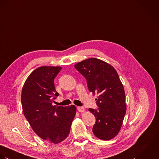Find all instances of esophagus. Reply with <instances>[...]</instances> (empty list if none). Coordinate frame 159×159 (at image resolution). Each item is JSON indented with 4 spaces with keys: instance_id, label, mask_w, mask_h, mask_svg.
<instances>
[{
    "instance_id": "obj_1",
    "label": "esophagus",
    "mask_w": 159,
    "mask_h": 159,
    "mask_svg": "<svg viewBox=\"0 0 159 159\" xmlns=\"http://www.w3.org/2000/svg\"><path fill=\"white\" fill-rule=\"evenodd\" d=\"M77 110H78V111L80 112H83L85 111V108H84V107H80V106H79V107H77Z\"/></svg>"
}]
</instances>
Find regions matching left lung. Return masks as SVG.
<instances>
[{
    "label": "left lung",
    "mask_w": 159,
    "mask_h": 159,
    "mask_svg": "<svg viewBox=\"0 0 159 159\" xmlns=\"http://www.w3.org/2000/svg\"><path fill=\"white\" fill-rule=\"evenodd\" d=\"M74 67L85 77L89 91L98 95V110L89 109L96 118L93 133L101 140L114 138L120 130L127 110L125 93L117 72L110 64L95 58Z\"/></svg>",
    "instance_id": "8db88e82"
}]
</instances>
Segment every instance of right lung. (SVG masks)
I'll use <instances>...</instances> for the list:
<instances>
[{"instance_id":"add662e5","label":"right lung","mask_w":159,"mask_h":159,"mask_svg":"<svg viewBox=\"0 0 159 159\" xmlns=\"http://www.w3.org/2000/svg\"><path fill=\"white\" fill-rule=\"evenodd\" d=\"M60 66H40L26 80L21 92L23 114L33 131L42 139L53 144L64 141L69 135L76 107L53 106L56 96L54 79Z\"/></svg>"}]
</instances>
